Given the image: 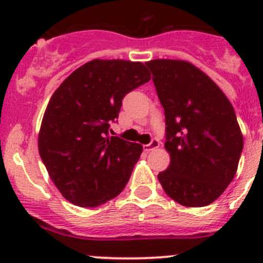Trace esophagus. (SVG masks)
I'll return each instance as SVG.
<instances>
[{"mask_svg": "<svg viewBox=\"0 0 263 263\" xmlns=\"http://www.w3.org/2000/svg\"><path fill=\"white\" fill-rule=\"evenodd\" d=\"M159 146H160V142H159V140L154 139L153 141L150 142V144H148V145H145V146H144V150L146 151V153H150V151L155 150V148H158Z\"/></svg>", "mask_w": 263, "mask_h": 263, "instance_id": "1", "label": "esophagus"}]
</instances>
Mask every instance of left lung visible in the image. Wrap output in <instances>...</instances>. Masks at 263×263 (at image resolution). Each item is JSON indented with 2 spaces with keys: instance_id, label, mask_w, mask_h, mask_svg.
I'll list each match as a JSON object with an SVG mask.
<instances>
[{
  "instance_id": "obj_1",
  "label": "left lung",
  "mask_w": 263,
  "mask_h": 263,
  "mask_svg": "<svg viewBox=\"0 0 263 263\" xmlns=\"http://www.w3.org/2000/svg\"><path fill=\"white\" fill-rule=\"evenodd\" d=\"M164 108L168 169L158 174L166 195L187 208L213 203L234 179L243 135L232 103L193 63L146 62Z\"/></svg>"
}]
</instances>
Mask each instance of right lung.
<instances>
[{
	"mask_svg": "<svg viewBox=\"0 0 263 263\" xmlns=\"http://www.w3.org/2000/svg\"><path fill=\"white\" fill-rule=\"evenodd\" d=\"M151 79L142 62L92 60L50 97L38 135L39 155L61 195L97 208L123 191L142 145L108 135L127 92Z\"/></svg>",
	"mask_w": 263,
	"mask_h": 263,
	"instance_id": "add662e5",
	"label": "right lung"
}]
</instances>
